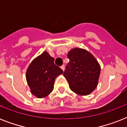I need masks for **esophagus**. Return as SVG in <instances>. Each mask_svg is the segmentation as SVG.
Wrapping results in <instances>:
<instances>
[{"instance_id":"obj_1","label":"esophagus","mask_w":127,"mask_h":127,"mask_svg":"<svg viewBox=\"0 0 127 127\" xmlns=\"http://www.w3.org/2000/svg\"><path fill=\"white\" fill-rule=\"evenodd\" d=\"M61 69L63 70H64V65H63V66H61Z\"/></svg>"}]
</instances>
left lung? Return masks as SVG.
<instances>
[{
	"instance_id": "left-lung-1",
	"label": "left lung",
	"mask_w": 127,
	"mask_h": 127,
	"mask_svg": "<svg viewBox=\"0 0 127 127\" xmlns=\"http://www.w3.org/2000/svg\"><path fill=\"white\" fill-rule=\"evenodd\" d=\"M70 62L63 75L70 90L76 94H90L98 84L101 66L88 51L82 48L72 49L68 53Z\"/></svg>"
}]
</instances>
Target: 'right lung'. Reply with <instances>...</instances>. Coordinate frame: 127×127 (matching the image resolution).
Here are the masks:
<instances>
[{"label": "right lung", "instance_id": "right-lung-1", "mask_svg": "<svg viewBox=\"0 0 127 127\" xmlns=\"http://www.w3.org/2000/svg\"><path fill=\"white\" fill-rule=\"evenodd\" d=\"M54 58L44 51L31 62L26 70V78L30 92L38 98L47 96L53 90L56 78L63 73L54 63Z\"/></svg>", "mask_w": 127, "mask_h": 127}]
</instances>
